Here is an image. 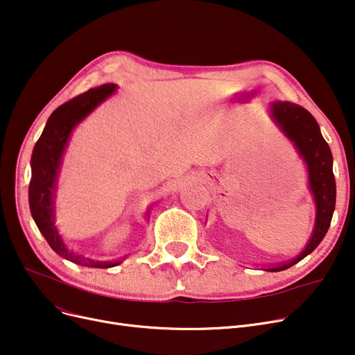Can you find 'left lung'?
<instances>
[{"label": "left lung", "instance_id": "8db88e82", "mask_svg": "<svg viewBox=\"0 0 355 355\" xmlns=\"http://www.w3.org/2000/svg\"><path fill=\"white\" fill-rule=\"evenodd\" d=\"M269 114L273 122L292 141L306 165L309 191L316 210L313 230L305 249L288 262L265 269L268 272H279L293 266L318 248L331 225L337 187L332 173L331 149L321 134L318 122L309 112L292 102L275 101L269 103Z\"/></svg>", "mask_w": 355, "mask_h": 355}]
</instances>
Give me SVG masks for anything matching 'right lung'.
<instances>
[{
    "label": "right lung",
    "instance_id": "obj_1",
    "mask_svg": "<svg viewBox=\"0 0 355 355\" xmlns=\"http://www.w3.org/2000/svg\"><path fill=\"white\" fill-rule=\"evenodd\" d=\"M116 89L118 85L115 83L102 85L59 106L50 115L31 155L28 202L37 227L55 253L76 265L99 269L118 266L121 260H96L69 250L54 223V198L62 159L73 129L103 101L114 95Z\"/></svg>",
    "mask_w": 355,
    "mask_h": 355
}]
</instances>
